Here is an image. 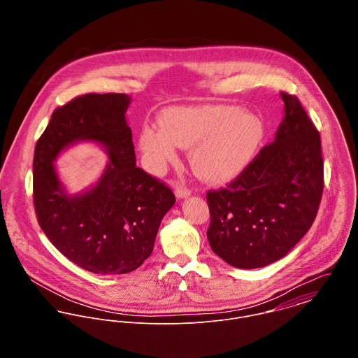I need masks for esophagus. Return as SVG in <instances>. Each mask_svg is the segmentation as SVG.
Listing matches in <instances>:
<instances>
[{
    "mask_svg": "<svg viewBox=\"0 0 358 358\" xmlns=\"http://www.w3.org/2000/svg\"><path fill=\"white\" fill-rule=\"evenodd\" d=\"M175 194H176V197H178L179 200H182V199H186V197H189V196L192 194V192H190L187 187H183V186H176V189H175Z\"/></svg>",
    "mask_w": 358,
    "mask_h": 358,
    "instance_id": "1",
    "label": "esophagus"
}]
</instances>
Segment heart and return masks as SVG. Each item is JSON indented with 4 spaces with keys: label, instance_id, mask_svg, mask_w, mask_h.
Returning a JSON list of instances; mask_svg holds the SVG:
<instances>
[{
    "label": "heart",
    "instance_id": "heart-1",
    "mask_svg": "<svg viewBox=\"0 0 358 358\" xmlns=\"http://www.w3.org/2000/svg\"><path fill=\"white\" fill-rule=\"evenodd\" d=\"M159 125H146L139 136L148 168L159 173L176 159V146L192 148L193 169L212 183L240 175L264 138L263 121L256 114L230 104L169 107L161 113Z\"/></svg>",
    "mask_w": 358,
    "mask_h": 358
}]
</instances>
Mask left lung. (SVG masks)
<instances>
[{"label": "left lung", "instance_id": "left-lung-1", "mask_svg": "<svg viewBox=\"0 0 358 358\" xmlns=\"http://www.w3.org/2000/svg\"><path fill=\"white\" fill-rule=\"evenodd\" d=\"M284 118L226 189L206 193L212 251L238 268L287 255L311 227L324 187L320 134L296 96L281 92Z\"/></svg>", "mask_w": 358, "mask_h": 358}]
</instances>
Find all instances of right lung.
Wrapping results in <instances>:
<instances>
[{"label": "right lung", "mask_w": 358, "mask_h": 358, "mask_svg": "<svg viewBox=\"0 0 358 358\" xmlns=\"http://www.w3.org/2000/svg\"><path fill=\"white\" fill-rule=\"evenodd\" d=\"M125 94H87L57 107L34 152V208L52 244L103 275L136 270L152 255L158 227L175 204L169 187L136 166ZM99 144L109 161L99 182L70 195L54 168L73 144Z\"/></svg>", "instance_id": "1"}]
</instances>
